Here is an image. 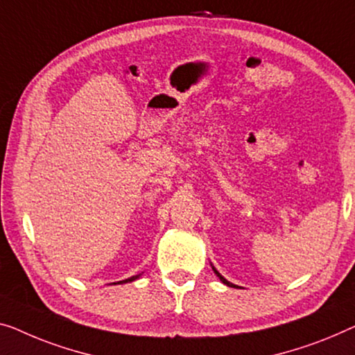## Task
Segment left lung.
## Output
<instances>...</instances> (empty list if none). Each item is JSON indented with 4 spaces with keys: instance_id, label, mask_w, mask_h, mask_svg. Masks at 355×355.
I'll use <instances>...</instances> for the list:
<instances>
[{
    "instance_id": "1",
    "label": "left lung",
    "mask_w": 355,
    "mask_h": 355,
    "mask_svg": "<svg viewBox=\"0 0 355 355\" xmlns=\"http://www.w3.org/2000/svg\"><path fill=\"white\" fill-rule=\"evenodd\" d=\"M210 266H211V269H214V272L216 274V276H218V279H220V280H221V282H223L225 285H228V287H234V288L237 287V285H234V284H231V282H228V280H226V279H225L223 276H221V274H220V272H218V271H216V269H215V266H214V264H210Z\"/></svg>"
}]
</instances>
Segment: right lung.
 Listing matches in <instances>:
<instances>
[{
	"label": "right lung",
	"instance_id": "1",
	"mask_svg": "<svg viewBox=\"0 0 355 355\" xmlns=\"http://www.w3.org/2000/svg\"><path fill=\"white\" fill-rule=\"evenodd\" d=\"M141 276V274H137V276H132V277H129V279H124V280H119V282H113L114 285L116 284H127V282H134L135 279H139Z\"/></svg>",
	"mask_w": 355,
	"mask_h": 355
}]
</instances>
